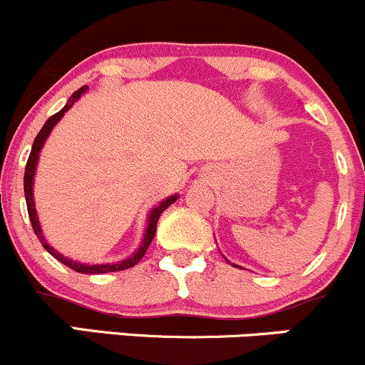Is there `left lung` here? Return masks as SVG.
Returning <instances> with one entry per match:
<instances>
[{
	"label": "left lung",
	"instance_id": "left-lung-1",
	"mask_svg": "<svg viewBox=\"0 0 365 365\" xmlns=\"http://www.w3.org/2000/svg\"><path fill=\"white\" fill-rule=\"evenodd\" d=\"M232 266H236V264H232Z\"/></svg>",
	"mask_w": 365,
	"mask_h": 365
}]
</instances>
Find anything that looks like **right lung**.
I'll return each instance as SVG.
<instances>
[{
    "mask_svg": "<svg viewBox=\"0 0 365 365\" xmlns=\"http://www.w3.org/2000/svg\"><path fill=\"white\" fill-rule=\"evenodd\" d=\"M87 91V86L80 87L78 91H75L71 94V98L68 99V103L64 105L63 110H59L56 115H52L51 118H48L47 122L43 124V128L40 129V133H38V136L34 138L33 141V148H31V153H29V159H28V164H26V173H24V194H26V205H28V213H29V220H31V225H33V231L34 234L38 236V240H40V243L43 245V248L47 250L53 259H57L59 262H63L64 266H68L70 269L76 271V273H83V274H101V273H113V271H124V269H129V267L136 266L138 262H140L141 259H143L145 252L148 250V247H150L153 236H155V229H157V220H159L160 213L164 212V210L168 208V206L173 205V202L176 201V197L178 195H170L168 199H164L160 205H157L155 208H152L150 215H148V222H147V231H145V237L143 241H141L140 248H138L136 252L133 253L129 259H122L118 260V262H112V264H83V262H75V260L68 259V257H64L63 253H59L57 250H53L51 245L47 243V240L43 237V232H41V227H40V222H38V215H36V208H34V199H33V180H34V171H36V164H38V157H40V150L41 147H43L45 140L48 138V134L53 129V125L57 124V122L63 118V115L68 112V110L71 108L73 105H75L76 99L80 98V96L83 94V92Z\"/></svg>",
    "mask_w": 365,
    "mask_h": 365,
    "instance_id": "obj_1",
    "label": "right lung"
}]
</instances>
